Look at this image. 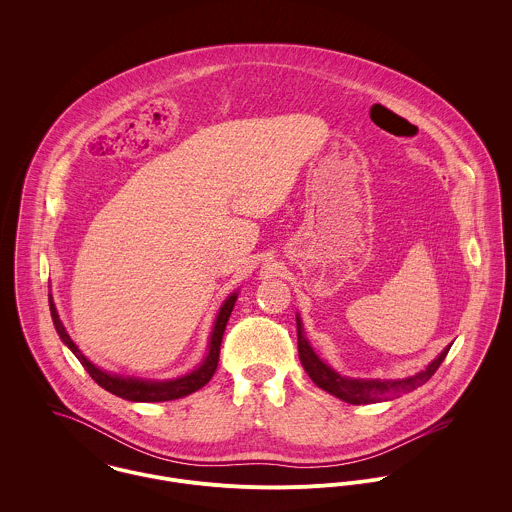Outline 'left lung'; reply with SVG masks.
Returning <instances> with one entry per match:
<instances>
[{"mask_svg": "<svg viewBox=\"0 0 512 512\" xmlns=\"http://www.w3.org/2000/svg\"><path fill=\"white\" fill-rule=\"evenodd\" d=\"M297 321V349H299V361L305 368V372L309 374V378L323 388L325 392L341 398L343 402L349 404H374L380 400H390L394 396H400L404 392H412L418 386L426 384L434 372L438 370L439 365L443 363V359L447 357L449 347H445L439 353L438 359H434L430 365L426 366L422 372L410 376V378H400V380H365V378H347L341 376L339 372H335L331 366L325 365L311 349V345L307 343L305 335H303V327H301V319L295 317Z\"/></svg>", "mask_w": 512, "mask_h": 512, "instance_id": "8db88e82", "label": "left lung"}]
</instances>
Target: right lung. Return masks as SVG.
<instances>
[{
  "label": "right lung",
  "instance_id": "1",
  "mask_svg": "<svg viewBox=\"0 0 512 512\" xmlns=\"http://www.w3.org/2000/svg\"><path fill=\"white\" fill-rule=\"evenodd\" d=\"M238 293L234 292L228 295L219 309L213 333H211V341H209V353L205 357V361L197 366L193 372L181 376V378H173V380H142V378H134V376H120V374H110L96 365H92L74 345L73 339L69 337L67 329L63 327L57 307L53 303V297L49 295V305H51V317L55 323V329L59 333V337L63 339V343L71 349L74 357L80 361V365L86 368V372L92 376V380L102 386L104 390L130 400V402H167V400H177L183 396L193 394L195 390L203 388L215 374L217 366H219L220 343H222V335L230 317V311L236 303Z\"/></svg>",
  "mask_w": 512,
  "mask_h": 512
}]
</instances>
